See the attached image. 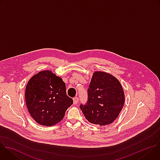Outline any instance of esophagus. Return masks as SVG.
<instances>
[{
  "mask_svg": "<svg viewBox=\"0 0 160 160\" xmlns=\"http://www.w3.org/2000/svg\"><path fill=\"white\" fill-rule=\"evenodd\" d=\"M78 98H77V97L74 98H73V103H74V104H77L78 103Z\"/></svg>",
  "mask_w": 160,
  "mask_h": 160,
  "instance_id": "1",
  "label": "esophagus"
}]
</instances>
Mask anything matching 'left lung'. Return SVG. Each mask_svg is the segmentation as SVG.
Returning a JSON list of instances; mask_svg holds the SVG:
<instances>
[{
	"label": "left lung",
	"instance_id": "1",
	"mask_svg": "<svg viewBox=\"0 0 160 160\" xmlns=\"http://www.w3.org/2000/svg\"><path fill=\"white\" fill-rule=\"evenodd\" d=\"M124 102V91L119 80L108 73L96 71L88 89V102L80 107L90 123L104 126L116 120Z\"/></svg>",
	"mask_w": 160,
	"mask_h": 160
}]
</instances>
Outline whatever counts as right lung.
I'll return each instance as SVG.
<instances>
[{
	"label": "right lung",
	"mask_w": 160,
	"mask_h": 160,
	"mask_svg": "<svg viewBox=\"0 0 160 160\" xmlns=\"http://www.w3.org/2000/svg\"><path fill=\"white\" fill-rule=\"evenodd\" d=\"M25 101L31 117L38 124L53 126L60 122L73 104L66 95V84L51 70L34 75L25 89Z\"/></svg>",
	"instance_id": "add662e5"
}]
</instances>
